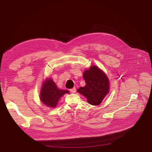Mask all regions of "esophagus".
<instances>
[{"label":"esophagus","mask_w":152,"mask_h":152,"mask_svg":"<svg viewBox=\"0 0 152 152\" xmlns=\"http://www.w3.org/2000/svg\"><path fill=\"white\" fill-rule=\"evenodd\" d=\"M76 88H73L72 89H70V92L72 93H75L76 92Z\"/></svg>","instance_id":"esophagus-1"}]
</instances>
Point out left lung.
I'll use <instances>...</instances> for the list:
<instances>
[{
	"label": "left lung",
	"instance_id": "1",
	"mask_svg": "<svg viewBox=\"0 0 152 152\" xmlns=\"http://www.w3.org/2000/svg\"><path fill=\"white\" fill-rule=\"evenodd\" d=\"M85 86L77 91L87 99L88 103L99 105L109 92V80L106 75L96 66L85 70L83 75Z\"/></svg>",
	"mask_w": 152,
	"mask_h": 152
}]
</instances>
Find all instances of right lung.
<instances>
[{
	"label": "right lung",
	"instance_id": "right-lung-1",
	"mask_svg": "<svg viewBox=\"0 0 152 152\" xmlns=\"http://www.w3.org/2000/svg\"><path fill=\"white\" fill-rule=\"evenodd\" d=\"M67 93V90H59L55 83L52 79H48L42 86L40 99L45 105L50 107H55L60 97Z\"/></svg>",
	"mask_w": 152,
	"mask_h": 152
}]
</instances>
